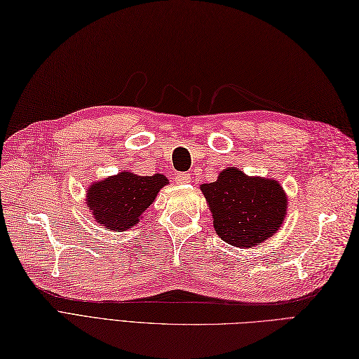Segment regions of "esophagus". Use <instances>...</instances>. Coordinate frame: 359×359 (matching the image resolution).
<instances>
[{
    "mask_svg": "<svg viewBox=\"0 0 359 359\" xmlns=\"http://www.w3.org/2000/svg\"><path fill=\"white\" fill-rule=\"evenodd\" d=\"M175 181L177 184H189L191 181V175L190 173H177Z\"/></svg>",
    "mask_w": 359,
    "mask_h": 359,
    "instance_id": "1",
    "label": "esophagus"
}]
</instances>
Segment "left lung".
<instances>
[{
  "label": "left lung",
  "mask_w": 359,
  "mask_h": 359,
  "mask_svg": "<svg viewBox=\"0 0 359 359\" xmlns=\"http://www.w3.org/2000/svg\"><path fill=\"white\" fill-rule=\"evenodd\" d=\"M212 226L228 245L254 248L273 237L287 216V193L275 178L249 177L238 168L219 172L217 180L202 184Z\"/></svg>",
  "instance_id": "obj_1"
}]
</instances>
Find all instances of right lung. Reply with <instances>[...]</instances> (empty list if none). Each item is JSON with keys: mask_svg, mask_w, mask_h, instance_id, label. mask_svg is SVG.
<instances>
[{"mask_svg": "<svg viewBox=\"0 0 359 359\" xmlns=\"http://www.w3.org/2000/svg\"><path fill=\"white\" fill-rule=\"evenodd\" d=\"M166 184L169 180L163 173L142 177L122 170L118 175L92 182L87 187L86 203L96 224L109 231L123 232L139 225L143 212Z\"/></svg>", "mask_w": 359, "mask_h": 359, "instance_id": "add662e5", "label": "right lung"}]
</instances>
